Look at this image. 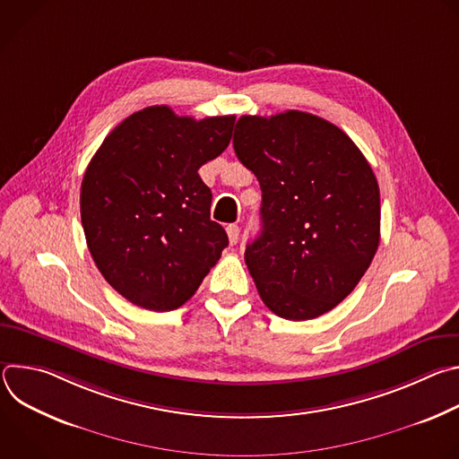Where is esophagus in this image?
I'll use <instances>...</instances> for the list:
<instances>
[{"instance_id": "esophagus-1", "label": "esophagus", "mask_w": 459, "mask_h": 459, "mask_svg": "<svg viewBox=\"0 0 459 459\" xmlns=\"http://www.w3.org/2000/svg\"><path fill=\"white\" fill-rule=\"evenodd\" d=\"M227 236H229L230 245H236L239 241V227L238 225H229L227 227Z\"/></svg>"}]
</instances>
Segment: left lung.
<instances>
[{
  "label": "left lung",
  "mask_w": 459,
  "mask_h": 459,
  "mask_svg": "<svg viewBox=\"0 0 459 459\" xmlns=\"http://www.w3.org/2000/svg\"><path fill=\"white\" fill-rule=\"evenodd\" d=\"M234 151L261 186L245 264L280 317L314 319L359 283L379 245V186L354 142L319 116H241Z\"/></svg>",
  "instance_id": "left-lung-1"
}]
</instances>
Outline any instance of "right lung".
Wrapping results in <instances>:
<instances>
[{
	"instance_id": "1",
	"label": "right lung",
	"mask_w": 459,
	"mask_h": 459,
	"mask_svg": "<svg viewBox=\"0 0 459 459\" xmlns=\"http://www.w3.org/2000/svg\"><path fill=\"white\" fill-rule=\"evenodd\" d=\"M234 116L194 119L167 105L123 119L91 160L82 225L108 285L147 310L181 307L229 245L198 170L230 143Z\"/></svg>"
}]
</instances>
